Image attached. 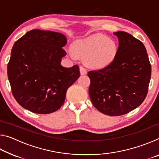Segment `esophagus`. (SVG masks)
<instances>
[{
	"mask_svg": "<svg viewBox=\"0 0 159 159\" xmlns=\"http://www.w3.org/2000/svg\"><path fill=\"white\" fill-rule=\"evenodd\" d=\"M80 72L81 75H85L86 74H87V70H86L85 67H83V66H80Z\"/></svg>",
	"mask_w": 159,
	"mask_h": 159,
	"instance_id": "esophagus-1",
	"label": "esophagus"
}]
</instances>
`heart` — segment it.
Masks as SVG:
<instances>
[{
	"mask_svg": "<svg viewBox=\"0 0 159 159\" xmlns=\"http://www.w3.org/2000/svg\"><path fill=\"white\" fill-rule=\"evenodd\" d=\"M75 55L85 57V64L95 69L104 68L114 60L118 46L114 41L101 34L78 40L72 45Z\"/></svg>",
	"mask_w": 159,
	"mask_h": 159,
	"instance_id": "obj_1",
	"label": "heart"
}]
</instances>
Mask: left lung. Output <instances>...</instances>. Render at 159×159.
Listing matches in <instances>:
<instances>
[{
    "label": "left lung",
    "mask_w": 159,
    "mask_h": 159,
    "mask_svg": "<svg viewBox=\"0 0 159 159\" xmlns=\"http://www.w3.org/2000/svg\"><path fill=\"white\" fill-rule=\"evenodd\" d=\"M119 46L114 60L104 68L88 71L89 95L94 107L104 114H128L146 98L152 67L146 48L124 31L114 33Z\"/></svg>",
    "instance_id": "8db88e82"
}]
</instances>
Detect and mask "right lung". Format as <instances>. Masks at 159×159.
<instances>
[{
	"label": "right lung",
	"instance_id": "right-lung-1",
	"mask_svg": "<svg viewBox=\"0 0 159 159\" xmlns=\"http://www.w3.org/2000/svg\"><path fill=\"white\" fill-rule=\"evenodd\" d=\"M66 44L63 34L39 29L28 31L15 43L7 76L12 95L23 108L47 114L62 106L67 89L80 76L76 64L61 65Z\"/></svg>",
	"mask_w": 159,
	"mask_h": 159
}]
</instances>
